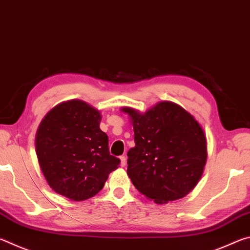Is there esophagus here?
Listing matches in <instances>:
<instances>
[{"instance_id":"esophagus-1","label":"esophagus","mask_w":250,"mask_h":250,"mask_svg":"<svg viewBox=\"0 0 250 250\" xmlns=\"http://www.w3.org/2000/svg\"><path fill=\"white\" fill-rule=\"evenodd\" d=\"M125 164H126L125 156H120V166L124 167H125Z\"/></svg>"}]
</instances>
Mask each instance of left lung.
<instances>
[{
    "label": "left lung",
    "instance_id": "8db88e82",
    "mask_svg": "<svg viewBox=\"0 0 250 250\" xmlns=\"http://www.w3.org/2000/svg\"><path fill=\"white\" fill-rule=\"evenodd\" d=\"M133 125L135 146L128 152V176L156 204L180 200L195 188L207 160L206 135L191 113L172 101L140 112L121 108Z\"/></svg>",
    "mask_w": 250,
    "mask_h": 250
}]
</instances>
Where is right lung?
<instances>
[{"label": "right lung", "instance_id": "obj_1", "mask_svg": "<svg viewBox=\"0 0 250 250\" xmlns=\"http://www.w3.org/2000/svg\"><path fill=\"white\" fill-rule=\"evenodd\" d=\"M98 109L73 99L49 110L35 137L36 155L54 192L71 201L95 196L120 160L110 155Z\"/></svg>", "mask_w": 250, "mask_h": 250}]
</instances>
